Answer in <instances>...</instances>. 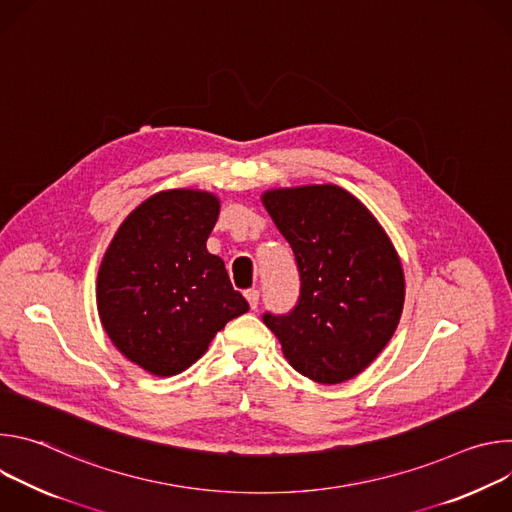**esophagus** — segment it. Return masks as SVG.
Instances as JSON below:
<instances>
[{
	"label": "esophagus",
	"mask_w": 512,
	"mask_h": 512,
	"mask_svg": "<svg viewBox=\"0 0 512 512\" xmlns=\"http://www.w3.org/2000/svg\"><path fill=\"white\" fill-rule=\"evenodd\" d=\"M259 296H261L259 289H247V291H245V298H247L251 310H257V306H259Z\"/></svg>",
	"instance_id": "esophagus-1"
}]
</instances>
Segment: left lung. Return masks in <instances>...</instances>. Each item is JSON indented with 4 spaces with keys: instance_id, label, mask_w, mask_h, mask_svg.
Returning a JSON list of instances; mask_svg holds the SVG:
<instances>
[{
    "instance_id": "8db88e82",
    "label": "left lung",
    "mask_w": 512,
    "mask_h": 512,
    "mask_svg": "<svg viewBox=\"0 0 512 512\" xmlns=\"http://www.w3.org/2000/svg\"><path fill=\"white\" fill-rule=\"evenodd\" d=\"M263 204L294 251L300 298L263 314L285 358L304 377L336 385L362 373L397 330L405 279L375 216L346 190H271Z\"/></svg>"
}]
</instances>
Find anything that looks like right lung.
<instances>
[{
	"label": "right lung",
	"instance_id": "1",
	"mask_svg": "<svg viewBox=\"0 0 512 512\" xmlns=\"http://www.w3.org/2000/svg\"><path fill=\"white\" fill-rule=\"evenodd\" d=\"M218 200L166 190L141 202L113 237L97 279L105 332L158 377L186 371L225 324L249 310L225 263L206 251Z\"/></svg>",
	"mask_w": 512,
	"mask_h": 512
}]
</instances>
